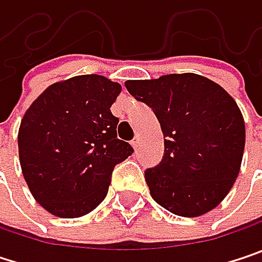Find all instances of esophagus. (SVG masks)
<instances>
[{
  "instance_id": "esophagus-1",
  "label": "esophagus",
  "mask_w": 262,
  "mask_h": 262,
  "mask_svg": "<svg viewBox=\"0 0 262 262\" xmlns=\"http://www.w3.org/2000/svg\"><path fill=\"white\" fill-rule=\"evenodd\" d=\"M132 147H133L135 150H136V148L139 147V138H138V136H136V138H135V139L132 141Z\"/></svg>"
}]
</instances>
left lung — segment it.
<instances>
[{"instance_id":"1","label":"left lung","mask_w":262,"mask_h":262,"mask_svg":"<svg viewBox=\"0 0 262 262\" xmlns=\"http://www.w3.org/2000/svg\"><path fill=\"white\" fill-rule=\"evenodd\" d=\"M126 88L153 109L164 133L162 162L145 171L153 200L181 217L217 208L243 161L246 126L235 100L192 73L127 80Z\"/></svg>"}]
</instances>
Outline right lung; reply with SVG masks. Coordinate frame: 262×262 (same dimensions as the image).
<instances>
[{
	"instance_id": "add662e5",
	"label": "right lung",
	"mask_w": 262,
	"mask_h": 262,
	"mask_svg": "<svg viewBox=\"0 0 262 262\" xmlns=\"http://www.w3.org/2000/svg\"><path fill=\"white\" fill-rule=\"evenodd\" d=\"M121 84L86 74L48 86L26 111L18 150L34 200L60 219L94 211L106 197L117 164L132 155L117 138L111 106Z\"/></svg>"
}]
</instances>
